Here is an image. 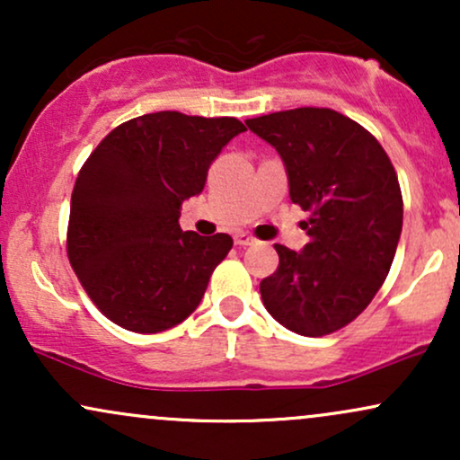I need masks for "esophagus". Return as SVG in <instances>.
I'll return each instance as SVG.
<instances>
[{
  "label": "esophagus",
  "mask_w": 460,
  "mask_h": 460,
  "mask_svg": "<svg viewBox=\"0 0 460 460\" xmlns=\"http://www.w3.org/2000/svg\"><path fill=\"white\" fill-rule=\"evenodd\" d=\"M235 244H240V246H248V244H252V242H255V237L252 235H248V234H244V231H240V234H235Z\"/></svg>",
  "instance_id": "esophagus-1"
}]
</instances>
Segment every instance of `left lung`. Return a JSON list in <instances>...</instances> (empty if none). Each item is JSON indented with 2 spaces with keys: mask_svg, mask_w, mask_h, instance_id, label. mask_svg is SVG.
Returning a JSON list of instances; mask_svg holds the SVG:
<instances>
[{
  "mask_svg": "<svg viewBox=\"0 0 460 460\" xmlns=\"http://www.w3.org/2000/svg\"><path fill=\"white\" fill-rule=\"evenodd\" d=\"M277 149L289 199L309 212L300 252L274 244L279 268L260 283L285 329L322 337L350 324L392 268L402 231L394 164L367 129L329 108H296L246 120Z\"/></svg>",
  "mask_w": 460,
  "mask_h": 460,
  "instance_id": "1",
  "label": "left lung"
}]
</instances>
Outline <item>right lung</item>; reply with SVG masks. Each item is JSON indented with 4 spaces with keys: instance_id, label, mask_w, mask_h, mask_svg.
Masks as SVG:
<instances>
[{
    "instance_id": "1",
    "label": "right lung",
    "mask_w": 460,
    "mask_h": 460,
    "mask_svg": "<svg viewBox=\"0 0 460 460\" xmlns=\"http://www.w3.org/2000/svg\"><path fill=\"white\" fill-rule=\"evenodd\" d=\"M242 131L234 116L153 112L114 128L84 162L66 252L82 288L114 324L160 332L199 307L234 240L181 231V203L203 192L212 162Z\"/></svg>"
}]
</instances>
